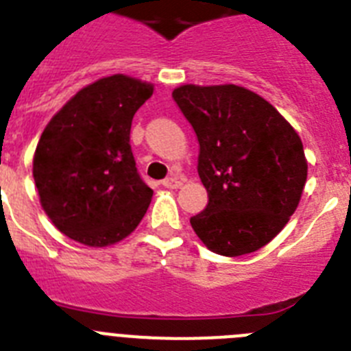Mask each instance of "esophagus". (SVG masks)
<instances>
[{
  "label": "esophagus",
  "mask_w": 351,
  "mask_h": 351,
  "mask_svg": "<svg viewBox=\"0 0 351 351\" xmlns=\"http://www.w3.org/2000/svg\"><path fill=\"white\" fill-rule=\"evenodd\" d=\"M161 184L165 186V188H170V190H176V188H179V186H181V181H179L178 178H167L161 181Z\"/></svg>",
  "instance_id": "obj_1"
}]
</instances>
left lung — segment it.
I'll list each match as a JSON object with an SVG mask.
<instances>
[{
    "instance_id": "1",
    "label": "left lung",
    "mask_w": 351,
    "mask_h": 351,
    "mask_svg": "<svg viewBox=\"0 0 351 351\" xmlns=\"http://www.w3.org/2000/svg\"><path fill=\"white\" fill-rule=\"evenodd\" d=\"M193 126L206 209L190 219L210 251L241 256L283 230L302 195L308 161L297 132L267 100L234 84L173 89Z\"/></svg>"
}]
</instances>
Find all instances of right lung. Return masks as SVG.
Returning <instances> with one entry per match:
<instances>
[{"label": "right lung", "mask_w": 351, "mask_h": 351, "mask_svg": "<svg viewBox=\"0 0 351 351\" xmlns=\"http://www.w3.org/2000/svg\"><path fill=\"white\" fill-rule=\"evenodd\" d=\"M153 84L105 77L80 89L43 130L33 158L40 204L61 234L104 247L132 234L153 190L130 145L132 119Z\"/></svg>", "instance_id": "obj_1"}]
</instances>
